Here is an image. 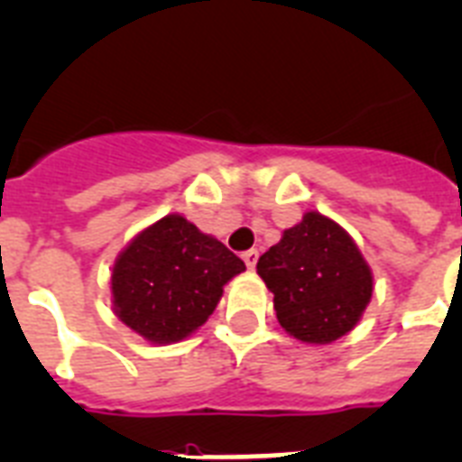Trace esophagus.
I'll return each mask as SVG.
<instances>
[{
	"label": "esophagus",
	"mask_w": 462,
	"mask_h": 462,
	"mask_svg": "<svg viewBox=\"0 0 462 462\" xmlns=\"http://www.w3.org/2000/svg\"><path fill=\"white\" fill-rule=\"evenodd\" d=\"M257 257H259V253L257 250H245V253H243V262H245L247 264V269H254V264H257Z\"/></svg>",
	"instance_id": "obj_1"
}]
</instances>
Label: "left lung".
<instances>
[{
	"label": "left lung",
	"instance_id": "8db88e82",
	"mask_svg": "<svg viewBox=\"0 0 462 462\" xmlns=\"http://www.w3.org/2000/svg\"><path fill=\"white\" fill-rule=\"evenodd\" d=\"M257 273L273 292V309L285 333L328 345L359 323L373 295V273L340 224L307 212L257 262Z\"/></svg>",
	"mask_w": 462,
	"mask_h": 462
}]
</instances>
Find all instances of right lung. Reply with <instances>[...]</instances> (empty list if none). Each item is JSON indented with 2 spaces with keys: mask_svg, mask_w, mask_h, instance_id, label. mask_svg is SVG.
<instances>
[{
  "mask_svg": "<svg viewBox=\"0 0 462 462\" xmlns=\"http://www.w3.org/2000/svg\"><path fill=\"white\" fill-rule=\"evenodd\" d=\"M245 272L224 243L181 215L143 228L120 253L110 276L113 307L125 326L155 345L189 337L219 304L224 285Z\"/></svg>",
  "mask_w": 462,
  "mask_h": 462,
  "instance_id": "add662e5",
  "label": "right lung"
}]
</instances>
